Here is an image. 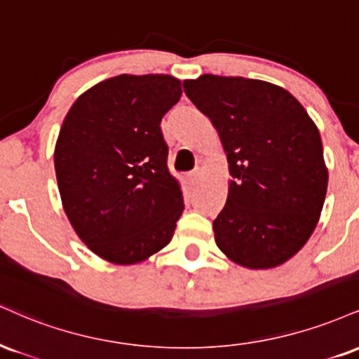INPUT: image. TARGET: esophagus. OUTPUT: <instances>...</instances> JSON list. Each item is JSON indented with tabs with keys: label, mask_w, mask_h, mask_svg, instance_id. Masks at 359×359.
Returning a JSON list of instances; mask_svg holds the SVG:
<instances>
[{
	"label": "esophagus",
	"mask_w": 359,
	"mask_h": 359,
	"mask_svg": "<svg viewBox=\"0 0 359 359\" xmlns=\"http://www.w3.org/2000/svg\"><path fill=\"white\" fill-rule=\"evenodd\" d=\"M198 177H201V172H198V170L191 172V174H189V182H191L192 185L197 184L198 182Z\"/></svg>",
	"instance_id": "1"
}]
</instances>
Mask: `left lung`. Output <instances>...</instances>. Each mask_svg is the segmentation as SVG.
Masks as SVG:
<instances>
[{
	"instance_id": "left-lung-1",
	"label": "left lung",
	"mask_w": 359,
	"mask_h": 359,
	"mask_svg": "<svg viewBox=\"0 0 359 359\" xmlns=\"http://www.w3.org/2000/svg\"><path fill=\"white\" fill-rule=\"evenodd\" d=\"M184 92L217 128L227 154V201L214 221L231 261L269 269L313 234L327 189L318 127L287 90L244 76L202 75Z\"/></svg>"
}]
</instances>
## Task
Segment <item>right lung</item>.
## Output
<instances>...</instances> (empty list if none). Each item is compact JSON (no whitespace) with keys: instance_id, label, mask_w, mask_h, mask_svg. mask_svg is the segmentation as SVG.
<instances>
[{"instance_id":"obj_1","label":"right lung","mask_w":359,"mask_h":359,"mask_svg":"<svg viewBox=\"0 0 359 359\" xmlns=\"http://www.w3.org/2000/svg\"><path fill=\"white\" fill-rule=\"evenodd\" d=\"M182 97L170 75H118L76 98L55 147L73 229L97 256L135 264L170 243L184 210L162 116Z\"/></svg>"}]
</instances>
